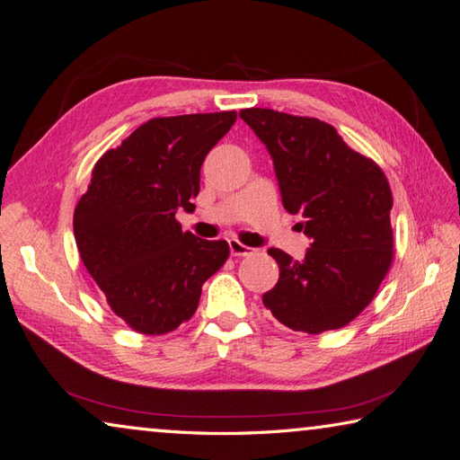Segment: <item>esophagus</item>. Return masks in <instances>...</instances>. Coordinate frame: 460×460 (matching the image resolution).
Wrapping results in <instances>:
<instances>
[{
  "instance_id": "34e87169",
  "label": "esophagus",
  "mask_w": 460,
  "mask_h": 460,
  "mask_svg": "<svg viewBox=\"0 0 460 460\" xmlns=\"http://www.w3.org/2000/svg\"><path fill=\"white\" fill-rule=\"evenodd\" d=\"M228 246H230V253H232V256H238V258L248 256V253L252 252V248H248L246 243H242V242L236 240V238L228 240Z\"/></svg>"
}]
</instances>
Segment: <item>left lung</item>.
<instances>
[{
	"label": "left lung",
	"mask_w": 460,
	"mask_h": 460,
	"mask_svg": "<svg viewBox=\"0 0 460 460\" xmlns=\"http://www.w3.org/2000/svg\"><path fill=\"white\" fill-rule=\"evenodd\" d=\"M240 118L270 151L285 210L301 214L313 240L303 261L268 250L279 281L263 293L265 309L291 331L342 329L368 307L394 260L390 182L326 121L270 108Z\"/></svg>",
	"instance_id": "8db88e82"
}]
</instances>
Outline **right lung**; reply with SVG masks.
Segmentation results:
<instances>
[{
  "label": "right lung",
  "instance_id": "add662e5",
  "mask_svg": "<svg viewBox=\"0 0 460 460\" xmlns=\"http://www.w3.org/2000/svg\"><path fill=\"white\" fill-rule=\"evenodd\" d=\"M236 118H153L92 171L75 208V240L110 309L136 332L165 334L189 321L202 283L230 256L228 242L182 232L175 214L195 210L202 161Z\"/></svg>",
  "mask_w": 460,
  "mask_h": 460
}]
</instances>
